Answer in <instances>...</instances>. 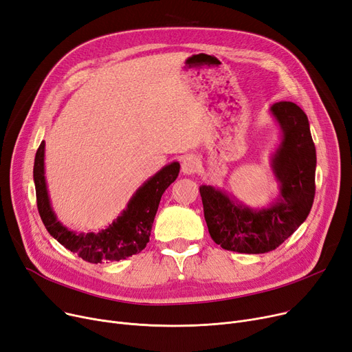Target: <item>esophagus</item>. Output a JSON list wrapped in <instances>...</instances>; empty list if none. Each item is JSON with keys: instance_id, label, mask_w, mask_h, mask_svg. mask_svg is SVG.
Wrapping results in <instances>:
<instances>
[{"instance_id": "34e87169", "label": "esophagus", "mask_w": 352, "mask_h": 352, "mask_svg": "<svg viewBox=\"0 0 352 352\" xmlns=\"http://www.w3.org/2000/svg\"><path fill=\"white\" fill-rule=\"evenodd\" d=\"M201 166L199 158L195 155H187L184 157L181 161V171L186 174V175H192L195 174Z\"/></svg>"}]
</instances>
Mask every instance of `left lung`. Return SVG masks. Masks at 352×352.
<instances>
[{"label": "left lung", "mask_w": 352, "mask_h": 352, "mask_svg": "<svg viewBox=\"0 0 352 352\" xmlns=\"http://www.w3.org/2000/svg\"><path fill=\"white\" fill-rule=\"evenodd\" d=\"M280 126V142L270 166L278 194L264 207H248L230 192L201 186L204 217L214 243L228 251L264 254L281 245L307 219L316 195L317 153L309 122L294 102L270 107Z\"/></svg>", "instance_id": "8db88e82"}]
</instances>
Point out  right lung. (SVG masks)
<instances>
[{
    "label": "right lung",
    "mask_w": 352,
    "mask_h": 352,
    "mask_svg": "<svg viewBox=\"0 0 352 352\" xmlns=\"http://www.w3.org/2000/svg\"><path fill=\"white\" fill-rule=\"evenodd\" d=\"M44 160L45 141L40 144L34 161L36 207L43 223L50 235L61 245L92 264L125 260L146 247L161 197L179 174L178 161L162 166L133 194L126 202V207L113 221V224L98 232H77L67 228L52 210Z\"/></svg>",
    "instance_id": "add662e5"
}]
</instances>
